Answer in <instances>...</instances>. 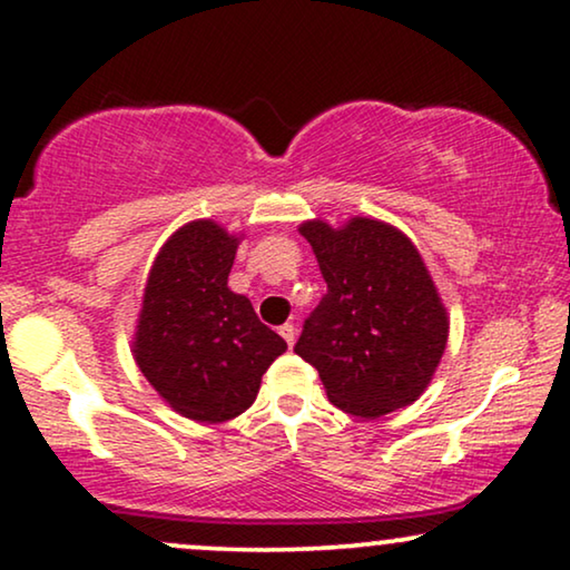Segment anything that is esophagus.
Instances as JSON below:
<instances>
[{
  "instance_id": "esophagus-1",
  "label": "esophagus",
  "mask_w": 570,
  "mask_h": 570,
  "mask_svg": "<svg viewBox=\"0 0 570 570\" xmlns=\"http://www.w3.org/2000/svg\"><path fill=\"white\" fill-rule=\"evenodd\" d=\"M279 334H283V340L287 342V345L293 347V342H295V326H293V324H283V326H279Z\"/></svg>"
}]
</instances>
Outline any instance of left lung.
<instances>
[{
  "label": "left lung",
  "mask_w": 570,
  "mask_h": 570,
  "mask_svg": "<svg viewBox=\"0 0 570 570\" xmlns=\"http://www.w3.org/2000/svg\"><path fill=\"white\" fill-rule=\"evenodd\" d=\"M326 283L295 353L314 365L334 407L381 417L431 384L449 318L417 248L392 225L353 217L345 228L303 223Z\"/></svg>",
  "instance_id": "obj_1"
}]
</instances>
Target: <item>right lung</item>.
<instances>
[{
	"label": "right lung",
	"instance_id": "add662e5",
	"mask_svg": "<svg viewBox=\"0 0 570 570\" xmlns=\"http://www.w3.org/2000/svg\"><path fill=\"white\" fill-rule=\"evenodd\" d=\"M238 238L213 220L174 233L153 264L137 324L139 371L184 417L223 423L252 407L287 345L228 287Z\"/></svg>",
	"mask_w": 570,
	"mask_h": 570
}]
</instances>
